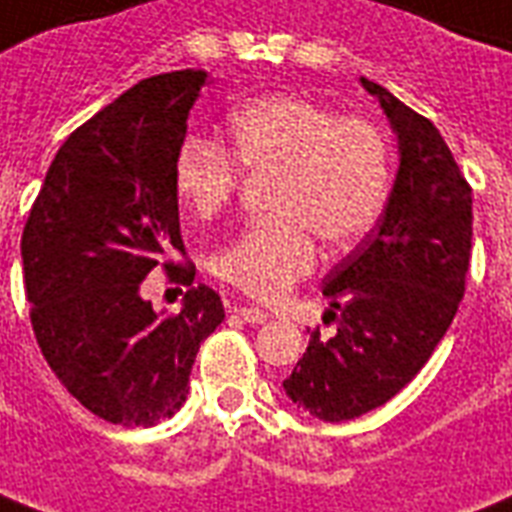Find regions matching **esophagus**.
<instances>
[{
  "instance_id": "obj_1",
  "label": "esophagus",
  "mask_w": 512,
  "mask_h": 512,
  "mask_svg": "<svg viewBox=\"0 0 512 512\" xmlns=\"http://www.w3.org/2000/svg\"><path fill=\"white\" fill-rule=\"evenodd\" d=\"M230 314H236V317H241L244 322H249V325H263L265 319H268V314L265 311H260V308H252V306H228Z\"/></svg>"
}]
</instances>
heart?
Segmentation results:
<instances>
[{
    "instance_id": "heart-1",
    "label": "heart",
    "mask_w": 512,
    "mask_h": 512,
    "mask_svg": "<svg viewBox=\"0 0 512 512\" xmlns=\"http://www.w3.org/2000/svg\"><path fill=\"white\" fill-rule=\"evenodd\" d=\"M230 152L190 136L174 161V185L198 217L236 198L241 162L252 177H273V217L241 230L214 255V276L249 298L276 300L317 260V241L341 252L376 225L389 187L384 136L357 117L303 96H265L228 120Z\"/></svg>"
}]
</instances>
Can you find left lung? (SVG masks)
Masks as SVG:
<instances>
[{
    "label": "left lung",
    "instance_id": "8db88e82",
    "mask_svg": "<svg viewBox=\"0 0 512 512\" xmlns=\"http://www.w3.org/2000/svg\"><path fill=\"white\" fill-rule=\"evenodd\" d=\"M397 136L400 166L378 228L325 276L333 338L311 333L284 392L322 421L357 419L419 373L462 303L473 190L427 117L362 77Z\"/></svg>",
    "mask_w": 512,
    "mask_h": 512
}]
</instances>
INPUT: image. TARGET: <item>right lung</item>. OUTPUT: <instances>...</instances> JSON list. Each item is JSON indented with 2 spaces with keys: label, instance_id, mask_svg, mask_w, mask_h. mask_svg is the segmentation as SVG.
Returning a JSON list of instances; mask_svg holds the SVG:
<instances>
[{
  "label": "right lung",
  "instance_id": "add662e5",
  "mask_svg": "<svg viewBox=\"0 0 512 512\" xmlns=\"http://www.w3.org/2000/svg\"><path fill=\"white\" fill-rule=\"evenodd\" d=\"M201 69L147 77L69 134L21 236L23 284L42 357L99 419L152 427L182 408L201 343L225 319L220 295L193 287L179 233L174 161ZM163 264L185 283L183 311L158 315L141 282Z\"/></svg>",
  "mask_w": 512,
  "mask_h": 512
}]
</instances>
